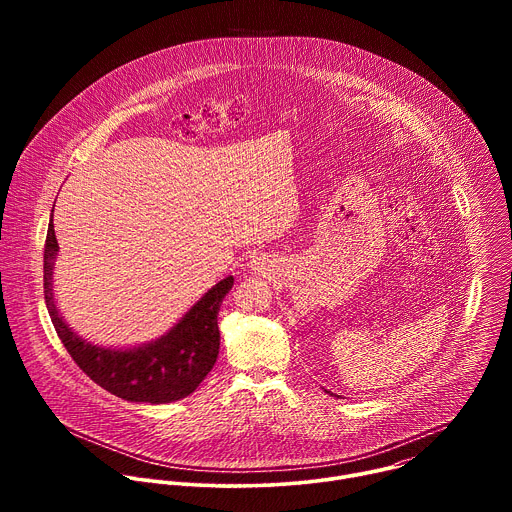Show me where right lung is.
Returning a JSON list of instances; mask_svg holds the SVG:
<instances>
[{
  "label": "right lung",
  "mask_w": 512,
  "mask_h": 512,
  "mask_svg": "<svg viewBox=\"0 0 512 512\" xmlns=\"http://www.w3.org/2000/svg\"><path fill=\"white\" fill-rule=\"evenodd\" d=\"M56 253L58 243L50 221L44 245V298L56 334L79 369L111 395L133 403H170L194 393L218 356L221 332L216 316L233 287V275L208 289L160 340L139 348L113 350L85 342L60 318L52 296Z\"/></svg>",
  "instance_id": "right-lung-1"
}]
</instances>
